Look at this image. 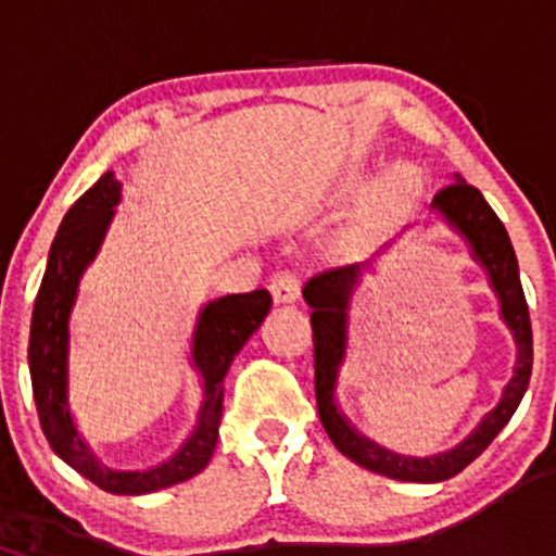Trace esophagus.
<instances>
[{
    "instance_id": "obj_1",
    "label": "esophagus",
    "mask_w": 556,
    "mask_h": 556,
    "mask_svg": "<svg viewBox=\"0 0 556 556\" xmlns=\"http://www.w3.org/2000/svg\"><path fill=\"white\" fill-rule=\"evenodd\" d=\"M274 303H292L300 295V279L295 271H277L269 282Z\"/></svg>"
}]
</instances>
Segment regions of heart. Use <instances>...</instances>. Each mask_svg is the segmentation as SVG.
I'll return each mask as SVG.
<instances>
[{"label": "heart", "mask_w": 556, "mask_h": 556, "mask_svg": "<svg viewBox=\"0 0 556 556\" xmlns=\"http://www.w3.org/2000/svg\"><path fill=\"white\" fill-rule=\"evenodd\" d=\"M358 180L355 172L348 175V185ZM420 188V169L407 159H394L384 169L379 172V177L374 180V198L379 201H402V198H410Z\"/></svg>", "instance_id": "heart-1"}]
</instances>
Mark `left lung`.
<instances>
[{"label": "left lung", "mask_w": 556, "mask_h": 556, "mask_svg": "<svg viewBox=\"0 0 556 556\" xmlns=\"http://www.w3.org/2000/svg\"><path fill=\"white\" fill-rule=\"evenodd\" d=\"M431 212L455 229L460 238L470 245V253L478 264L489 274L491 290L500 298L502 321L513 331L515 344H518V361H515V376L504 387L500 405L483 416L476 431L455 450L442 452L433 457H405L384 450L368 437H363L350 426L337 407L334 387L337 371L344 361V348H348V308L350 292L358 285L361 269L366 264L337 266V269L318 271L303 287L305 303L314 308L311 314V327H314V366H316V405L318 418L327 429L331 444L363 468L374 470L397 481H418L437 483L457 476L463 468L481 455L486 446L494 442L513 413L518 410L522 394H526L528 381H531L533 368V331L531 316H528L526 292L520 285L518 258H515L513 242L500 216L489 206L481 190L463 180L460 175L455 182L439 190L431 201Z\"/></svg>", "instance_id": "left-lung-1"}]
</instances>
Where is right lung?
I'll return each mask as SVG.
<instances>
[{"label":"right lung","instance_id":"1","mask_svg":"<svg viewBox=\"0 0 556 556\" xmlns=\"http://www.w3.org/2000/svg\"><path fill=\"white\" fill-rule=\"evenodd\" d=\"M119 203V182L114 172L88 188L65 214L49 251L47 271L38 287L34 318H30L28 368L38 420L43 437L70 468L110 494H151L175 486L206 468L219 439L225 376L235 355L261 327L271 308L266 290L242 292L212 300L201 308L193 331V366L203 379V405L195 431L190 433L169 460L151 470H112L99 463L75 429L67 407V353H70V311L78 298V285L104 242L106 229Z\"/></svg>","mask_w":556,"mask_h":556}]
</instances>
